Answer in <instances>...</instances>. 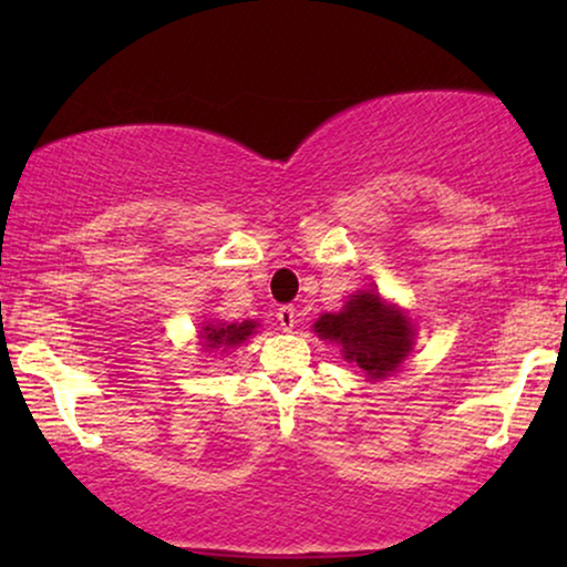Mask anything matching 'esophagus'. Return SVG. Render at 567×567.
<instances>
[{"label":"esophagus","instance_id":"34e87169","mask_svg":"<svg viewBox=\"0 0 567 567\" xmlns=\"http://www.w3.org/2000/svg\"><path fill=\"white\" fill-rule=\"evenodd\" d=\"M276 317H278V322H281V328L286 332H291L293 328H297V309H293V307H289V305L281 307V309H278Z\"/></svg>","mask_w":567,"mask_h":567}]
</instances>
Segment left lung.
Returning <instances> with one entry per match:
<instances>
[{
  "mask_svg": "<svg viewBox=\"0 0 567 567\" xmlns=\"http://www.w3.org/2000/svg\"><path fill=\"white\" fill-rule=\"evenodd\" d=\"M322 340L340 346L346 361L369 379L394 374L413 348L415 328L400 307L386 305L377 291H355L340 312H324L315 322Z\"/></svg>",
  "mask_w": 567,
  "mask_h": 567,
  "instance_id": "8db88e82",
  "label": "left lung"
}]
</instances>
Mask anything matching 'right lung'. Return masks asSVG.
Wrapping results in <instances>:
<instances>
[{
    "mask_svg": "<svg viewBox=\"0 0 567 567\" xmlns=\"http://www.w3.org/2000/svg\"><path fill=\"white\" fill-rule=\"evenodd\" d=\"M258 330V322L245 320V322H216V324H206L200 330V340H204L206 351H221L227 353L229 348H237L239 343H245L252 332Z\"/></svg>",
    "mask_w": 567,
    "mask_h": 567,
    "instance_id": "right-lung-1",
    "label": "right lung"
}]
</instances>
